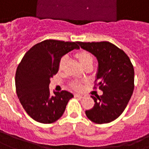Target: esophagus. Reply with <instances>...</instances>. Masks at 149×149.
<instances>
[{
	"label": "esophagus",
	"instance_id": "34e87169",
	"mask_svg": "<svg viewBox=\"0 0 149 149\" xmlns=\"http://www.w3.org/2000/svg\"><path fill=\"white\" fill-rule=\"evenodd\" d=\"M74 96L76 97H79V98H82V97H83L82 95H81V94H78V93H75Z\"/></svg>",
	"mask_w": 149,
	"mask_h": 149
}]
</instances>
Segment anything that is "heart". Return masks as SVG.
Instances as JSON below:
<instances>
[{"mask_svg":"<svg viewBox=\"0 0 149 149\" xmlns=\"http://www.w3.org/2000/svg\"><path fill=\"white\" fill-rule=\"evenodd\" d=\"M75 57L78 60V61L80 62V64L82 67L85 68L88 65H91L93 63V56L87 51L85 50H80L77 51V52L75 53ZM66 64V58L63 57L60 60V63H59V69L60 71H62L64 69V66ZM72 89H75V90H80L81 89L82 85L81 82L75 81L72 82L71 84Z\"/></svg>","mask_w":149,"mask_h":149,"instance_id":"1","label":"heart"}]
</instances>
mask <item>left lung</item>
Segmentation results:
<instances>
[{
	"label": "left lung",
	"mask_w": 149,
	"mask_h": 149,
	"mask_svg": "<svg viewBox=\"0 0 149 149\" xmlns=\"http://www.w3.org/2000/svg\"><path fill=\"white\" fill-rule=\"evenodd\" d=\"M78 44L97 57L96 85L103 92L102 96H91L95 104L92 109L85 111V114L95 123H111L123 112L132 95V64L123 50L110 42H78Z\"/></svg>",
	"instance_id": "1"
}]
</instances>
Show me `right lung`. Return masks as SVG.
<instances>
[{
    "instance_id": "right-lung-1",
    "label": "right lung",
    "mask_w": 149,
    "mask_h": 149,
    "mask_svg": "<svg viewBox=\"0 0 149 149\" xmlns=\"http://www.w3.org/2000/svg\"><path fill=\"white\" fill-rule=\"evenodd\" d=\"M78 42L47 39L33 46L17 68L16 92L24 110L41 123H52L63 115L72 93L66 90L50 93V79L59 70L61 57L73 49Z\"/></svg>"
}]
</instances>
